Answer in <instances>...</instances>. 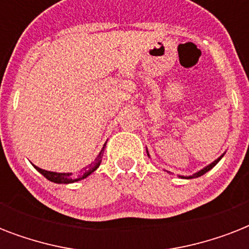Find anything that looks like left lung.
Returning <instances> with one entry per match:
<instances>
[{
	"mask_svg": "<svg viewBox=\"0 0 249 249\" xmlns=\"http://www.w3.org/2000/svg\"><path fill=\"white\" fill-rule=\"evenodd\" d=\"M222 156H224V155H222ZM222 156H220V158H218V159H217V160H214V161H213L212 164H209L208 166H205L204 169L199 170V172H197V173L193 174V176H190V177H186V178H196V177H200V176H203V174H205V173H207V172H208V170H211V169H212L213 166L216 165V164L218 163V161H220V160H221V158H222ZM182 178H185V177H182Z\"/></svg>",
	"mask_w": 249,
	"mask_h": 249,
	"instance_id": "8db88e82",
	"label": "left lung"
}]
</instances>
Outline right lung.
<instances>
[{
	"instance_id": "add662e5",
	"label": "right lung",
	"mask_w": 249,
	"mask_h": 249,
	"mask_svg": "<svg viewBox=\"0 0 249 249\" xmlns=\"http://www.w3.org/2000/svg\"><path fill=\"white\" fill-rule=\"evenodd\" d=\"M106 146V144H105ZM105 146L102 148V151L99 152V155L95 160H94L93 163L89 164V165L86 166L85 169H84V174L83 176H79L77 178H73L72 177V173H55V172H49V170H44L38 168V166H35L38 172H40L45 178H48L49 181L52 182H55V183H72V182H76V181H80V179H84L86 178L89 174H91L94 170H97V168L101 165V161H102V156H103V152H105Z\"/></svg>"
}]
</instances>
